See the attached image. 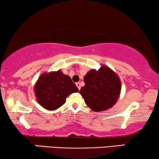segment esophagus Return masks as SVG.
<instances>
[{
	"mask_svg": "<svg viewBox=\"0 0 159 159\" xmlns=\"http://www.w3.org/2000/svg\"><path fill=\"white\" fill-rule=\"evenodd\" d=\"M76 85H77V87L78 88V89L80 90V88H81V86H80V83L79 82H77V83H76Z\"/></svg>",
	"mask_w": 159,
	"mask_h": 159,
	"instance_id": "obj_1",
	"label": "esophagus"
}]
</instances>
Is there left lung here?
<instances>
[{"instance_id":"1","label":"left lung","mask_w":159,"mask_h":159,"mask_svg":"<svg viewBox=\"0 0 159 159\" xmlns=\"http://www.w3.org/2000/svg\"><path fill=\"white\" fill-rule=\"evenodd\" d=\"M85 84L80 93L84 102L95 112L108 110L118 99L121 83L118 76L106 66L98 71L91 69L84 76Z\"/></svg>"}]
</instances>
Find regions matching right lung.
Masks as SVG:
<instances>
[{
	"label": "right lung",
	"mask_w": 159,
	"mask_h": 159,
	"mask_svg": "<svg viewBox=\"0 0 159 159\" xmlns=\"http://www.w3.org/2000/svg\"><path fill=\"white\" fill-rule=\"evenodd\" d=\"M38 102L48 110H55L64 104L72 93L79 91L69 76L57 71L40 76L34 87Z\"/></svg>",
	"instance_id": "add662e5"
}]
</instances>
